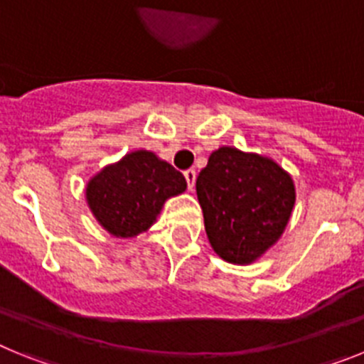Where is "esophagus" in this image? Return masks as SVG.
Here are the masks:
<instances>
[{"instance_id":"1","label":"esophagus","mask_w":364,"mask_h":364,"mask_svg":"<svg viewBox=\"0 0 364 364\" xmlns=\"http://www.w3.org/2000/svg\"><path fill=\"white\" fill-rule=\"evenodd\" d=\"M184 178L186 182H188V189L191 191V189L195 188V180H197V173H195V169H188V171H184Z\"/></svg>"}]
</instances>
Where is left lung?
I'll return each mask as SVG.
<instances>
[{
  "mask_svg": "<svg viewBox=\"0 0 364 364\" xmlns=\"http://www.w3.org/2000/svg\"><path fill=\"white\" fill-rule=\"evenodd\" d=\"M211 247L231 264H252L281 239L295 204L290 173L237 147H218L197 176Z\"/></svg>",
  "mask_w": 364,
  "mask_h": 364,
  "instance_id": "8db88e82",
  "label": "left lung"
}]
</instances>
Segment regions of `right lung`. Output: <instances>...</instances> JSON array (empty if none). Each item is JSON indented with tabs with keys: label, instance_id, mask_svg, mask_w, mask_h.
<instances>
[{
	"label": "right lung",
	"instance_id": "1",
	"mask_svg": "<svg viewBox=\"0 0 364 364\" xmlns=\"http://www.w3.org/2000/svg\"><path fill=\"white\" fill-rule=\"evenodd\" d=\"M184 175L151 151L127 153L96 173L85 189L100 226L118 239H131L154 224L167 198L184 193Z\"/></svg>",
	"mask_w": 364,
	"mask_h": 364
}]
</instances>
